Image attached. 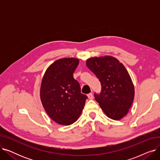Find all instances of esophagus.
I'll list each match as a JSON object with an SVG mask.
<instances>
[{"instance_id":"obj_1","label":"esophagus","mask_w":160,"mask_h":160,"mask_svg":"<svg viewBox=\"0 0 160 160\" xmlns=\"http://www.w3.org/2000/svg\"><path fill=\"white\" fill-rule=\"evenodd\" d=\"M88 98H89V99H91V100H92V99L93 98V94H92L91 93H89V94L88 95Z\"/></svg>"}]
</instances>
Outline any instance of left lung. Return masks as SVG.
<instances>
[{"mask_svg": "<svg viewBox=\"0 0 160 160\" xmlns=\"http://www.w3.org/2000/svg\"><path fill=\"white\" fill-rule=\"evenodd\" d=\"M86 65L101 83V93L94 94L99 106L109 118L121 119L128 113L135 95L125 67L111 56L89 58Z\"/></svg>", "mask_w": 160, "mask_h": 160, "instance_id": "8db88e82", "label": "left lung"}]
</instances>
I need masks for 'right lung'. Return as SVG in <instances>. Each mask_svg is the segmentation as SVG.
I'll use <instances>...</instances> for the list:
<instances>
[{"label":"right lung","mask_w":160,"mask_h":160,"mask_svg":"<svg viewBox=\"0 0 160 160\" xmlns=\"http://www.w3.org/2000/svg\"><path fill=\"white\" fill-rule=\"evenodd\" d=\"M79 63L74 58L59 59L46 70L41 81L40 98L48 116L56 123L70 125L82 113L88 97L73 78Z\"/></svg>","instance_id":"right-lung-1"}]
</instances>
